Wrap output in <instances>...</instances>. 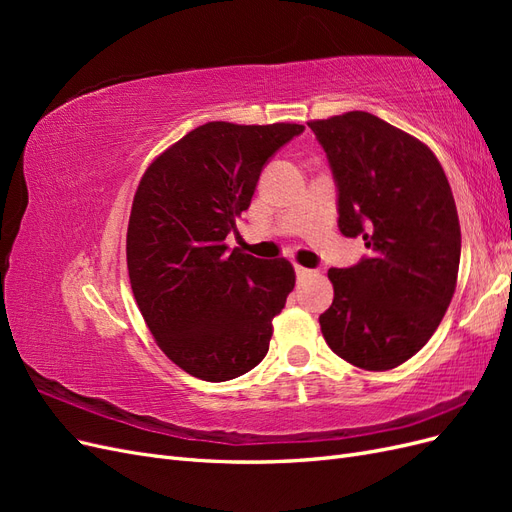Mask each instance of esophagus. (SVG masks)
<instances>
[{"label":"esophagus","instance_id":"esophagus-1","mask_svg":"<svg viewBox=\"0 0 512 512\" xmlns=\"http://www.w3.org/2000/svg\"><path fill=\"white\" fill-rule=\"evenodd\" d=\"M294 273H297V277H299V280H303V277H307V275H312V271H309V269H305V267H301V265H297V267H294Z\"/></svg>","mask_w":512,"mask_h":512}]
</instances>
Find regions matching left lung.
Listing matches in <instances>:
<instances>
[{"mask_svg":"<svg viewBox=\"0 0 512 512\" xmlns=\"http://www.w3.org/2000/svg\"><path fill=\"white\" fill-rule=\"evenodd\" d=\"M307 126L327 153L339 230L369 250L348 269H329L335 297L322 335L356 367L393 369L429 342L453 299L461 230L451 185L429 147L376 115Z\"/></svg>","mask_w":512,"mask_h":512,"instance_id":"1","label":"left lung"}]
</instances>
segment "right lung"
Returning a JSON list of instances; mask_svg holds the SVG:
<instances>
[{
    "label": "right lung",
    "mask_w": 512,
    "mask_h": 512,
    "mask_svg": "<svg viewBox=\"0 0 512 512\" xmlns=\"http://www.w3.org/2000/svg\"><path fill=\"white\" fill-rule=\"evenodd\" d=\"M299 123L209 121L166 149L143 175L128 224V273L138 309L170 361L226 382L269 352L271 320L294 288L288 260L228 250L258 177Z\"/></svg>",
    "instance_id": "add662e5"
}]
</instances>
